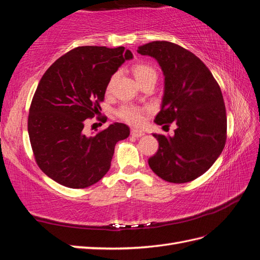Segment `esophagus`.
Masks as SVG:
<instances>
[{"label":"esophagus","mask_w":260,"mask_h":260,"mask_svg":"<svg viewBox=\"0 0 260 260\" xmlns=\"http://www.w3.org/2000/svg\"><path fill=\"white\" fill-rule=\"evenodd\" d=\"M143 135V131H141V130H138V129H131V136L132 137H135V138H140V137H142Z\"/></svg>","instance_id":"34e87169"}]
</instances>
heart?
I'll return each mask as SVG.
<instances>
[{"mask_svg": "<svg viewBox=\"0 0 260 260\" xmlns=\"http://www.w3.org/2000/svg\"><path fill=\"white\" fill-rule=\"evenodd\" d=\"M132 71H134L135 77L139 84L142 82L149 81V80H151V81L154 82L157 81L158 73L155 71V69L151 66L145 64V63H139V64H136L132 68ZM115 78H117V74H114L110 79V81H109L107 88L108 91L111 90L112 85L115 81ZM145 109L132 105H124L117 111V115L121 120L132 125H140L143 122V119H145Z\"/></svg>", "mask_w": 260, "mask_h": 260, "instance_id": "1", "label": "heart"}]
</instances>
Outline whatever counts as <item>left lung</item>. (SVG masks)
<instances>
[{"mask_svg": "<svg viewBox=\"0 0 260 260\" xmlns=\"http://www.w3.org/2000/svg\"><path fill=\"white\" fill-rule=\"evenodd\" d=\"M138 53L158 61L165 76L161 110L154 122H175L174 137L153 135L159 149L150 168L164 180L192 181L208 170L226 145L227 117L220 86L199 57L168 41H153Z\"/></svg>", "mask_w": 260, "mask_h": 260, "instance_id": "8db88e82", "label": "left lung"}]
</instances>
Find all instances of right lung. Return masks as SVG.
I'll return each instance as SVG.
<instances>
[{"mask_svg":"<svg viewBox=\"0 0 260 260\" xmlns=\"http://www.w3.org/2000/svg\"><path fill=\"white\" fill-rule=\"evenodd\" d=\"M132 57L123 47H78L43 74L28 111L27 131L37 164L52 180L86 188L110 169L115 143L129 137V126L115 122L94 136H86L83 128L85 120L101 110L111 77Z\"/></svg>","mask_w":260,"mask_h":260,"instance_id":"add662e5","label":"right lung"}]
</instances>
